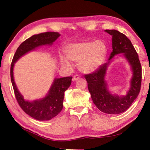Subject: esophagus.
Wrapping results in <instances>:
<instances>
[{"label":"esophagus","mask_w":150,"mask_h":150,"mask_svg":"<svg viewBox=\"0 0 150 150\" xmlns=\"http://www.w3.org/2000/svg\"><path fill=\"white\" fill-rule=\"evenodd\" d=\"M80 79V76L79 75H75V76H74V77H73V79H72V81H77V80H79Z\"/></svg>","instance_id":"34e87169"}]
</instances>
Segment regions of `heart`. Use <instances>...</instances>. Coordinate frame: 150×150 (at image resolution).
Listing matches in <instances>:
<instances>
[{"label": "heart", "instance_id": "heart-1", "mask_svg": "<svg viewBox=\"0 0 150 150\" xmlns=\"http://www.w3.org/2000/svg\"><path fill=\"white\" fill-rule=\"evenodd\" d=\"M107 51V46L102 40L71 44L67 46L66 57H61V62L67 68L71 69L73 64H78L82 72H93L104 63Z\"/></svg>", "mask_w": 150, "mask_h": 150}]
</instances>
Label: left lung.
<instances>
[{
	"label": "left lung",
	"instance_id": "8db88e82",
	"mask_svg": "<svg viewBox=\"0 0 150 150\" xmlns=\"http://www.w3.org/2000/svg\"><path fill=\"white\" fill-rule=\"evenodd\" d=\"M105 31L112 35V51L110 54L108 62L115 55L124 53L132 67L133 76L130 89L127 95L122 97L112 95L108 91L104 80L108 63L102 64L93 72L85 74V77L91 99L96 107L105 113L120 114L129 108L140 92L142 68L138 54L130 40L118 30H105Z\"/></svg>",
	"mask_w": 150,
	"mask_h": 150
}]
</instances>
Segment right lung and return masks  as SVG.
Listing matches in <instances>:
<instances>
[{
    "label": "right lung",
    "instance_id": "obj_1",
    "mask_svg": "<svg viewBox=\"0 0 150 150\" xmlns=\"http://www.w3.org/2000/svg\"><path fill=\"white\" fill-rule=\"evenodd\" d=\"M59 36L60 34L57 32H46L34 35L20 45L14 54L11 64V81L18 103L26 114L37 120H50L61 111L63 107L64 92L70 86L72 76L55 79L46 97L33 102L26 101L18 91L14 82L13 72L14 63L22 55L37 47L43 45H51Z\"/></svg>",
    "mask_w": 150,
    "mask_h": 150
}]
</instances>
